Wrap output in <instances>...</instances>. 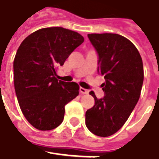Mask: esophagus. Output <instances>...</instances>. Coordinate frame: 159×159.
I'll use <instances>...</instances> for the list:
<instances>
[{
  "instance_id": "obj_1",
  "label": "esophagus",
  "mask_w": 159,
  "mask_h": 159,
  "mask_svg": "<svg viewBox=\"0 0 159 159\" xmlns=\"http://www.w3.org/2000/svg\"><path fill=\"white\" fill-rule=\"evenodd\" d=\"M80 92L82 93V94H88L89 93V90H86V89H84V88H80Z\"/></svg>"
}]
</instances>
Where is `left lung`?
Here are the masks:
<instances>
[{
  "instance_id": "obj_1",
  "label": "left lung",
  "mask_w": 159,
  "mask_h": 159,
  "mask_svg": "<svg viewBox=\"0 0 159 159\" xmlns=\"http://www.w3.org/2000/svg\"><path fill=\"white\" fill-rule=\"evenodd\" d=\"M88 38L98 53V73L104 75L106 96L98 99L85 113V124L91 133L107 137L123 126L137 104L143 83V60L137 48L123 36L91 33Z\"/></svg>"
}]
</instances>
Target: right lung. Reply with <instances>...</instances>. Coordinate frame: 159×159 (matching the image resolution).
<instances>
[{
  "instance_id": "right-lung-1",
  "label": "right lung",
  "mask_w": 159,
  "mask_h": 159,
  "mask_svg": "<svg viewBox=\"0 0 159 159\" xmlns=\"http://www.w3.org/2000/svg\"><path fill=\"white\" fill-rule=\"evenodd\" d=\"M84 37L62 27L36 30L21 43L14 59V85L23 114L42 131L63 120L65 106L79 94V85L56 77V69L84 42Z\"/></svg>"
}]
</instances>
